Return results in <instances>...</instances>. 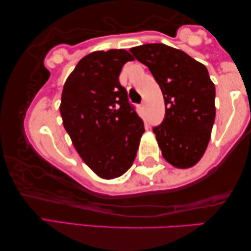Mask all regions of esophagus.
<instances>
[{"label":"esophagus","instance_id":"1","mask_svg":"<svg viewBox=\"0 0 251 251\" xmlns=\"http://www.w3.org/2000/svg\"><path fill=\"white\" fill-rule=\"evenodd\" d=\"M141 109H142L143 111H145V110H146V102H145V101H143V102H142V103H141Z\"/></svg>","mask_w":251,"mask_h":251}]
</instances>
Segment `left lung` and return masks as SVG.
<instances>
[{"label": "left lung", "instance_id": "8db88e82", "mask_svg": "<svg viewBox=\"0 0 251 251\" xmlns=\"http://www.w3.org/2000/svg\"><path fill=\"white\" fill-rule=\"evenodd\" d=\"M130 52L149 68L163 94V121L152 128L163 158L181 169L195 166L207 149L216 118V89L207 68L162 43Z\"/></svg>", "mask_w": 251, "mask_h": 251}]
</instances>
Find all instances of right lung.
<instances>
[{
	"mask_svg": "<svg viewBox=\"0 0 251 251\" xmlns=\"http://www.w3.org/2000/svg\"><path fill=\"white\" fill-rule=\"evenodd\" d=\"M132 55L126 50L97 51L79 61L65 81L60 112L82 160L103 179L130 169L145 126L119 82Z\"/></svg>",
	"mask_w": 251,
	"mask_h": 251,
	"instance_id": "obj_1",
	"label": "right lung"
}]
</instances>
